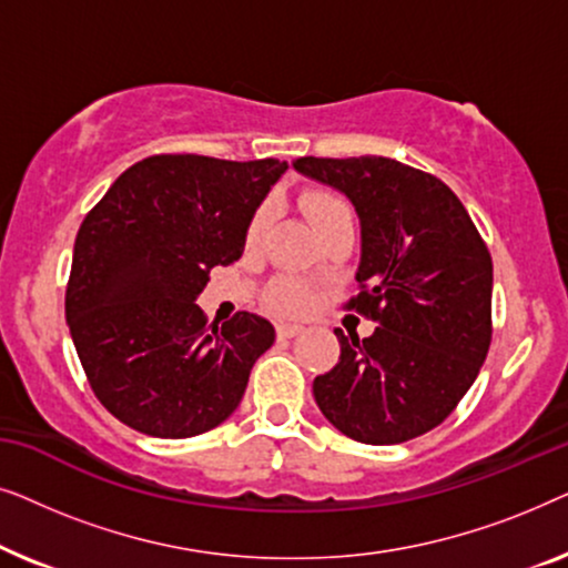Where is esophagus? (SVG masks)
I'll return each mask as SVG.
<instances>
[{"label": "esophagus", "mask_w": 568, "mask_h": 568, "mask_svg": "<svg viewBox=\"0 0 568 568\" xmlns=\"http://www.w3.org/2000/svg\"><path fill=\"white\" fill-rule=\"evenodd\" d=\"M302 331H305V328H302V325H297V323H278L276 325V336L278 338H294V336H300Z\"/></svg>", "instance_id": "esophagus-1"}]
</instances>
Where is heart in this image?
Segmentation results:
<instances>
[{
    "label": "heart",
    "instance_id": "heart-1",
    "mask_svg": "<svg viewBox=\"0 0 568 568\" xmlns=\"http://www.w3.org/2000/svg\"><path fill=\"white\" fill-rule=\"evenodd\" d=\"M300 204H302V212H305L310 220L315 222V227H321L323 222H328L333 214L348 209L338 196H331V193H325V191H307L305 196L300 199ZM271 216H274V206L271 204L258 206V212L253 214L251 224H247V243L251 245L258 243V240L263 237V232L268 230ZM266 302H268V307L278 315H300L310 307V292L305 284L292 282V278H282V282H276L274 286H271L266 294Z\"/></svg>",
    "mask_w": 568,
    "mask_h": 568
}]
</instances>
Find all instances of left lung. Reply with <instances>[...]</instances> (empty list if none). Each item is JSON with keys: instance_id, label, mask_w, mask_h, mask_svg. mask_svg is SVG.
<instances>
[{"instance_id": "1", "label": "left lung", "mask_w": 568, "mask_h": 568, "mask_svg": "<svg viewBox=\"0 0 568 568\" xmlns=\"http://www.w3.org/2000/svg\"><path fill=\"white\" fill-rule=\"evenodd\" d=\"M292 168L344 193L362 224L348 307L377 321L367 338L336 328L338 364L313 383L341 434L398 445L445 422L491 344L494 266L460 199L439 178L377 158H300Z\"/></svg>"}]
</instances>
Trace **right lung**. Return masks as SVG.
<instances>
[{"label": "right lung", "mask_w": 568, "mask_h": 568, "mask_svg": "<svg viewBox=\"0 0 568 568\" xmlns=\"http://www.w3.org/2000/svg\"><path fill=\"white\" fill-rule=\"evenodd\" d=\"M286 160L154 154L84 216L67 286V323L98 400L131 429L185 439L240 406L274 325L237 313L206 328L209 271L245 251L247 224Z\"/></svg>", "instance_id": "obj_1"}]
</instances>
